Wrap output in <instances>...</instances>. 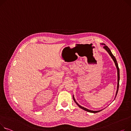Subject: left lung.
Wrapping results in <instances>:
<instances>
[{"label": "left lung", "mask_w": 131, "mask_h": 131, "mask_svg": "<svg viewBox=\"0 0 131 131\" xmlns=\"http://www.w3.org/2000/svg\"><path fill=\"white\" fill-rule=\"evenodd\" d=\"M101 44L103 45H104V46L103 47V48L105 49L106 51L107 52V53H108V54L110 55V56L111 57V58H112V59L113 60V61H114V62L115 63V65L116 66V69H117V91L116 92V95H115V99L116 98V96L117 95V94L118 93V88H119V69L118 68V64H117V60L115 58V57H114V56L113 55V54L112 53V52L111 51V50L109 49V48L106 46V45L105 44V43H101ZM73 100L74 101V102L76 103V104H77V105L79 106V107H80L81 108L84 110V111H86L87 112H90V113H98L101 111H102V110H99V111H92V110H89L88 108H86L85 107H84L82 106H81L79 104H78L77 102L76 101L75 98H74V95H73Z\"/></svg>", "instance_id": "1"}]
</instances>
